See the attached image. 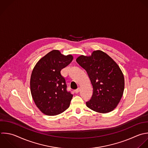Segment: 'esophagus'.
<instances>
[{"instance_id":"34e87169","label":"esophagus","mask_w":148,"mask_h":148,"mask_svg":"<svg viewBox=\"0 0 148 148\" xmlns=\"http://www.w3.org/2000/svg\"><path fill=\"white\" fill-rule=\"evenodd\" d=\"M80 88L79 87V88H77V89H76V90H75V92L76 93H78V92L80 91Z\"/></svg>"}]
</instances>
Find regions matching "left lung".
Segmentation results:
<instances>
[{"label":"left lung","instance_id":"1","mask_svg":"<svg viewBox=\"0 0 148 148\" xmlns=\"http://www.w3.org/2000/svg\"><path fill=\"white\" fill-rule=\"evenodd\" d=\"M76 61L86 71L93 88L87 106L99 113L112 111L120 102L124 88V76L118 65L101 50L93 51L89 57L81 56Z\"/></svg>","mask_w":148,"mask_h":148}]
</instances>
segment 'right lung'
I'll return each instance as SVG.
<instances>
[{
	"mask_svg": "<svg viewBox=\"0 0 148 148\" xmlns=\"http://www.w3.org/2000/svg\"><path fill=\"white\" fill-rule=\"evenodd\" d=\"M72 60L71 55L65 56L54 50L42 58L34 67L31 92L35 104L44 114L57 115L69 108L73 95L67 90L61 71Z\"/></svg>",
	"mask_w": 148,
	"mask_h": 148,
	"instance_id": "right-lung-1",
	"label": "right lung"
}]
</instances>
